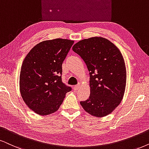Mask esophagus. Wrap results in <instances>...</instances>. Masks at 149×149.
<instances>
[{
	"instance_id": "1",
	"label": "esophagus",
	"mask_w": 149,
	"mask_h": 149,
	"mask_svg": "<svg viewBox=\"0 0 149 149\" xmlns=\"http://www.w3.org/2000/svg\"><path fill=\"white\" fill-rule=\"evenodd\" d=\"M79 86H80V84H76V85H75L73 86V88H74V90H78Z\"/></svg>"
}]
</instances>
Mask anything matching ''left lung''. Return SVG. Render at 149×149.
Here are the masks:
<instances>
[{"instance_id": "left-lung-1", "label": "left lung", "mask_w": 149, "mask_h": 149, "mask_svg": "<svg viewBox=\"0 0 149 149\" xmlns=\"http://www.w3.org/2000/svg\"><path fill=\"white\" fill-rule=\"evenodd\" d=\"M72 49L89 71L91 93L80 104L95 117L106 116L120 104L125 91L127 70L123 56L111 42L101 37L79 41Z\"/></svg>"}]
</instances>
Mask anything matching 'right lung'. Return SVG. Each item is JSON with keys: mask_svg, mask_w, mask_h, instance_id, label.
I'll use <instances>...</instances> for the list:
<instances>
[{"mask_svg": "<svg viewBox=\"0 0 149 149\" xmlns=\"http://www.w3.org/2000/svg\"><path fill=\"white\" fill-rule=\"evenodd\" d=\"M73 41L57 38L37 44L28 53L20 74L22 97L37 114L54 113L71 87L62 81L63 61Z\"/></svg>", "mask_w": 149, "mask_h": 149, "instance_id": "1", "label": "right lung"}]
</instances>
